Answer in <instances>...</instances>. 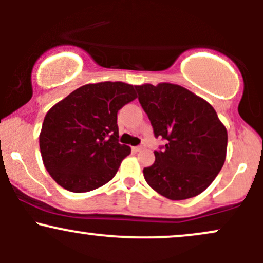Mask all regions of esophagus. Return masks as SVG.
Segmentation results:
<instances>
[{"instance_id":"1","label":"esophagus","mask_w":263,"mask_h":263,"mask_svg":"<svg viewBox=\"0 0 263 263\" xmlns=\"http://www.w3.org/2000/svg\"><path fill=\"white\" fill-rule=\"evenodd\" d=\"M144 148H146V144H144V143L140 144V146H136V147H134V149L136 151V152H140V151H143Z\"/></svg>"}]
</instances>
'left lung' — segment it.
<instances>
[{"instance_id":"obj_1","label":"left lung","mask_w":263,"mask_h":263,"mask_svg":"<svg viewBox=\"0 0 263 263\" xmlns=\"http://www.w3.org/2000/svg\"><path fill=\"white\" fill-rule=\"evenodd\" d=\"M153 134L165 141L143 170L146 182L171 200L203 193L221 171L228 132L209 102L176 84L135 86Z\"/></svg>"}]
</instances>
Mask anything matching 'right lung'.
Masks as SVG:
<instances>
[{
  "label": "right lung",
  "mask_w": 263,
  "mask_h": 263,
  "mask_svg": "<svg viewBox=\"0 0 263 263\" xmlns=\"http://www.w3.org/2000/svg\"><path fill=\"white\" fill-rule=\"evenodd\" d=\"M137 98L121 81L86 84L44 117L39 147L45 170L60 186L85 193L110 182L131 153L119 143L117 112Z\"/></svg>",
  "instance_id": "obj_1"
}]
</instances>
